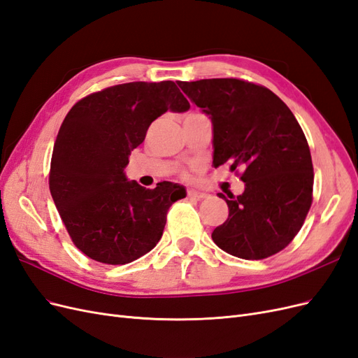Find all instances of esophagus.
<instances>
[{
  "instance_id": "34e87169",
  "label": "esophagus",
  "mask_w": 358,
  "mask_h": 358,
  "mask_svg": "<svg viewBox=\"0 0 358 358\" xmlns=\"http://www.w3.org/2000/svg\"><path fill=\"white\" fill-rule=\"evenodd\" d=\"M187 194H188L189 199H196V200H201V199H204L206 196H208V194H206V192H201V191H197V189H192V188H189Z\"/></svg>"
}]
</instances>
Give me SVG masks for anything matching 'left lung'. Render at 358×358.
Wrapping results in <instances>:
<instances>
[{"label": "left lung", "mask_w": 358, "mask_h": 358, "mask_svg": "<svg viewBox=\"0 0 358 358\" xmlns=\"http://www.w3.org/2000/svg\"><path fill=\"white\" fill-rule=\"evenodd\" d=\"M212 121L213 166L242 169L245 191L218 194L229 218L212 233L227 254L273 255L296 237L312 204L313 167L308 140L288 106L264 86L239 79L179 82Z\"/></svg>", "instance_id": "left-lung-1"}]
</instances>
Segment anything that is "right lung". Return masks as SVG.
Wrapping results in <instances>:
<instances>
[{
  "mask_svg": "<svg viewBox=\"0 0 358 358\" xmlns=\"http://www.w3.org/2000/svg\"><path fill=\"white\" fill-rule=\"evenodd\" d=\"M188 100L175 82H129L76 103L53 146L49 188L73 243L104 264H127L148 254L164 231L170 206L187 196L179 183L146 189L124 169L149 125Z\"/></svg>",
  "mask_w": 358,
  "mask_h": 358,
  "instance_id": "right-lung-1",
  "label": "right lung"
}]
</instances>
